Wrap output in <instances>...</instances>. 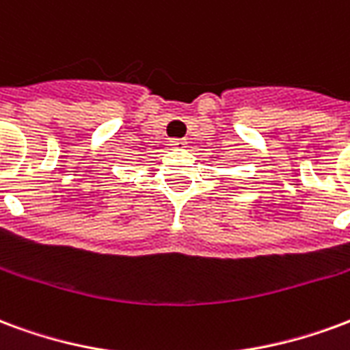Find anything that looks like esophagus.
Masks as SVG:
<instances>
[{"label":"esophagus","mask_w":350,"mask_h":350,"mask_svg":"<svg viewBox=\"0 0 350 350\" xmlns=\"http://www.w3.org/2000/svg\"><path fill=\"white\" fill-rule=\"evenodd\" d=\"M170 146H172V148H185L187 142H185V138H172V140H170Z\"/></svg>","instance_id":"esophagus-1"}]
</instances>
